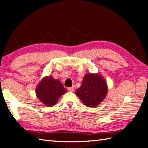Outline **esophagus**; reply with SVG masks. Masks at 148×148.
I'll use <instances>...</instances> for the list:
<instances>
[{
	"label": "esophagus",
	"instance_id": "1",
	"mask_svg": "<svg viewBox=\"0 0 148 148\" xmlns=\"http://www.w3.org/2000/svg\"><path fill=\"white\" fill-rule=\"evenodd\" d=\"M67 90L70 92H74V87H71L67 89Z\"/></svg>",
	"mask_w": 148,
	"mask_h": 148
}]
</instances>
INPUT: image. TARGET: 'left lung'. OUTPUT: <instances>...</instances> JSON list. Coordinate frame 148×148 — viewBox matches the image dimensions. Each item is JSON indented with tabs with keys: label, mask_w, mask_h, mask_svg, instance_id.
<instances>
[{
	"label": "left lung",
	"mask_w": 148,
	"mask_h": 148,
	"mask_svg": "<svg viewBox=\"0 0 148 148\" xmlns=\"http://www.w3.org/2000/svg\"><path fill=\"white\" fill-rule=\"evenodd\" d=\"M108 92L106 80L101 74H86L81 87L75 91V95L84 105L88 107H95L105 98Z\"/></svg>",
	"instance_id": "left-lung-1"
}]
</instances>
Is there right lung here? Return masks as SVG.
Returning <instances> with one entry per match:
<instances>
[{
  "mask_svg": "<svg viewBox=\"0 0 148 148\" xmlns=\"http://www.w3.org/2000/svg\"><path fill=\"white\" fill-rule=\"evenodd\" d=\"M66 89L62 83L50 75L44 77L37 85L36 95L41 102L47 106H53L62 95L66 93Z\"/></svg>",
  "mask_w": 148,
  "mask_h": 148,
  "instance_id": "right-lung-1",
  "label": "right lung"
}]
</instances>
